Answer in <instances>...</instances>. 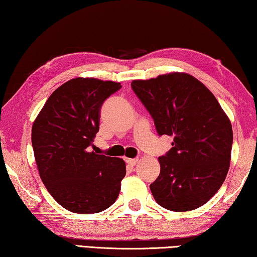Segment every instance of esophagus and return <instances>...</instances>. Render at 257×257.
Instances as JSON below:
<instances>
[{
  "instance_id": "34e87169",
  "label": "esophagus",
  "mask_w": 257,
  "mask_h": 257,
  "mask_svg": "<svg viewBox=\"0 0 257 257\" xmlns=\"http://www.w3.org/2000/svg\"><path fill=\"white\" fill-rule=\"evenodd\" d=\"M125 162H127L128 165H132V167H134V165L137 164L138 159H125Z\"/></svg>"
}]
</instances>
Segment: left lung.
Listing matches in <instances>:
<instances>
[{
    "label": "left lung",
    "mask_w": 257,
    "mask_h": 257,
    "mask_svg": "<svg viewBox=\"0 0 257 257\" xmlns=\"http://www.w3.org/2000/svg\"><path fill=\"white\" fill-rule=\"evenodd\" d=\"M132 88L160 136H173L170 151L159 158L160 175L150 185L156 203L176 212L204 205L220 189L229 170V118L214 95L188 73L134 80Z\"/></svg>",
    "instance_id": "8db88e82"
}]
</instances>
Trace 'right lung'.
<instances>
[{"mask_svg":"<svg viewBox=\"0 0 257 257\" xmlns=\"http://www.w3.org/2000/svg\"><path fill=\"white\" fill-rule=\"evenodd\" d=\"M120 88L119 82L75 78L52 93L34 121L32 144L41 179L68 211L98 213L118 198L124 161L89 150L102 104Z\"/></svg>","mask_w":257,"mask_h":257,"instance_id":"right-lung-1","label":"right lung"}]
</instances>
